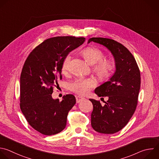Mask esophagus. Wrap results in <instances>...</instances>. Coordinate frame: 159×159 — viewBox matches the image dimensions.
<instances>
[{
    "label": "esophagus",
    "mask_w": 159,
    "mask_h": 159,
    "mask_svg": "<svg viewBox=\"0 0 159 159\" xmlns=\"http://www.w3.org/2000/svg\"><path fill=\"white\" fill-rule=\"evenodd\" d=\"M84 99H85V98H84V97H81V96H77V97H76V102H77V103H79V102L82 101V100H84Z\"/></svg>",
    "instance_id": "1"
}]
</instances>
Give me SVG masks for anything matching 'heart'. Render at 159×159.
Here are the masks:
<instances>
[{
	"label": "heart",
	"mask_w": 159,
	"mask_h": 159,
	"mask_svg": "<svg viewBox=\"0 0 159 159\" xmlns=\"http://www.w3.org/2000/svg\"><path fill=\"white\" fill-rule=\"evenodd\" d=\"M82 54L88 63L91 65L95 64L94 70L100 79L106 80L111 77L115 67L114 63L109 59H102L104 54L100 49L89 47L82 51ZM70 59V54H67L64 58L62 66L64 72L68 70ZM95 84V81L92 79H77L70 85V89L77 94L85 95L89 93L91 89L94 87Z\"/></svg>",
	"instance_id": "heart-1"
}]
</instances>
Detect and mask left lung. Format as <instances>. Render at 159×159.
<instances>
[{
	"instance_id": "1",
	"label": "left lung",
	"mask_w": 159,
	"mask_h": 159,
	"mask_svg": "<svg viewBox=\"0 0 159 159\" xmlns=\"http://www.w3.org/2000/svg\"><path fill=\"white\" fill-rule=\"evenodd\" d=\"M94 42L107 47L116 63V72L95 89L98 97H108L102 105L100 101L90 98L93 104L91 114L92 128L101 134H112L122 129L129 122L137 107L140 88V72L130 51L120 43L111 39L92 37Z\"/></svg>"
}]
</instances>
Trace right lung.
<instances>
[{
	"label": "right lung",
	"mask_w": 159,
	"mask_h": 159,
	"mask_svg": "<svg viewBox=\"0 0 159 159\" xmlns=\"http://www.w3.org/2000/svg\"><path fill=\"white\" fill-rule=\"evenodd\" d=\"M85 40L73 36L48 39L30 53L24 63L20 79V107L29 125L42 134L55 135L66 126L75 97L68 94L62 101L53 99V87L62 79L66 56Z\"/></svg>",
	"instance_id": "add662e5"
}]
</instances>
